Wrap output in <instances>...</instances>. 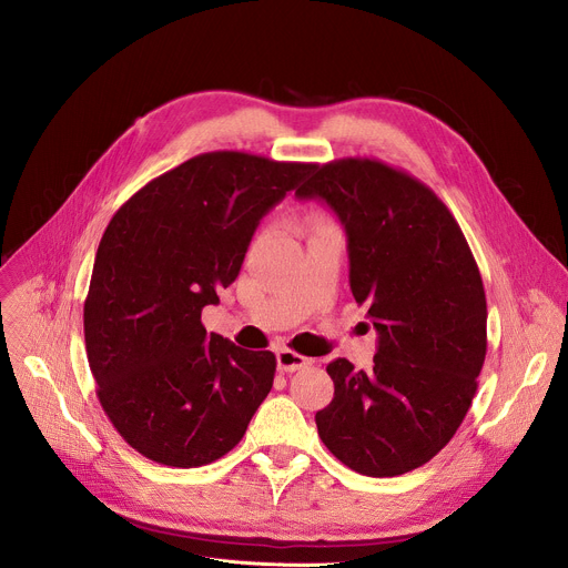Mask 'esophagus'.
I'll use <instances>...</instances> for the list:
<instances>
[{"label":"esophagus","mask_w":568,"mask_h":568,"mask_svg":"<svg viewBox=\"0 0 568 568\" xmlns=\"http://www.w3.org/2000/svg\"><path fill=\"white\" fill-rule=\"evenodd\" d=\"M307 364H310V359L300 355V353H295V351H291V347H282V351L277 353V368L282 373H295Z\"/></svg>","instance_id":"esophagus-1"}]
</instances>
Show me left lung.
I'll return each mask as SVG.
<instances>
[{
    "instance_id": "1",
    "label": "left lung",
    "mask_w": 568,
    "mask_h": 568,
    "mask_svg": "<svg viewBox=\"0 0 568 568\" xmlns=\"http://www.w3.org/2000/svg\"><path fill=\"white\" fill-rule=\"evenodd\" d=\"M295 195L338 215L351 288L377 329L373 366L327 364L332 403L316 414L327 450L362 475L409 473L462 425L487 355V297L448 206L377 159L312 168Z\"/></svg>"
}]
</instances>
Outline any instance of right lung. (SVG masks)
Returning a JSON list of instances; mask_svg holds the SVG:
<instances>
[{"label":"right lung","instance_id":"1","mask_svg":"<svg viewBox=\"0 0 568 568\" xmlns=\"http://www.w3.org/2000/svg\"><path fill=\"white\" fill-rule=\"evenodd\" d=\"M312 168L206 152L111 217L83 302L85 355L104 414L143 457L178 468L221 459L268 396L275 355L206 334L202 310L221 302L261 217Z\"/></svg>","mask_w":568,"mask_h":568}]
</instances>
